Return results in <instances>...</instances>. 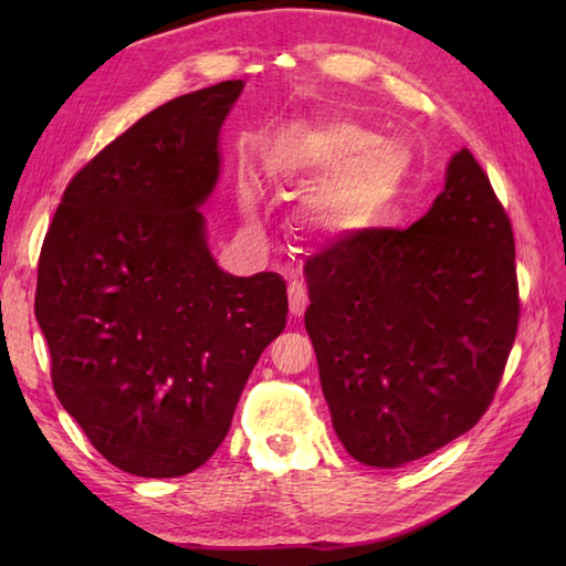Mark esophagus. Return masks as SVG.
Returning <instances> with one entry per match:
<instances>
[{
  "label": "esophagus",
  "instance_id": "1",
  "mask_svg": "<svg viewBox=\"0 0 566 566\" xmlns=\"http://www.w3.org/2000/svg\"><path fill=\"white\" fill-rule=\"evenodd\" d=\"M286 294H290V314L294 318L302 316L308 306L306 286L302 282H290V286H286Z\"/></svg>",
  "mask_w": 566,
  "mask_h": 566
}]
</instances>
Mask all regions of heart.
<instances>
[{"label": "heart", "mask_w": 566, "mask_h": 566, "mask_svg": "<svg viewBox=\"0 0 566 566\" xmlns=\"http://www.w3.org/2000/svg\"><path fill=\"white\" fill-rule=\"evenodd\" d=\"M274 167L302 179L323 177L304 201L308 221L326 233L350 235L377 226L399 203L411 153L350 118H318L282 140ZM240 199L252 207L250 187Z\"/></svg>", "instance_id": "heart-1"}]
</instances>
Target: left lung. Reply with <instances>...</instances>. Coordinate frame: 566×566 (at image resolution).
Returning a JSON list of instances; mask_svg holds the SVG:
<instances>
[{
	"label": "left lung",
	"instance_id": "1",
	"mask_svg": "<svg viewBox=\"0 0 566 566\" xmlns=\"http://www.w3.org/2000/svg\"><path fill=\"white\" fill-rule=\"evenodd\" d=\"M304 314L333 430L357 462L396 469L484 416L518 328L506 211L467 148L406 231L369 228L304 268Z\"/></svg>",
	"mask_w": 566,
	"mask_h": 566
}]
</instances>
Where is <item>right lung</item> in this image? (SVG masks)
I'll use <instances>...</instances> for the list:
<instances>
[{
	"label": "right lung",
	"instance_id": "add662e5",
	"mask_svg": "<svg viewBox=\"0 0 566 566\" xmlns=\"http://www.w3.org/2000/svg\"><path fill=\"white\" fill-rule=\"evenodd\" d=\"M240 92L228 80L143 116L72 177L43 240L35 321L53 389L99 454L136 476L207 462L286 326L282 274L223 272L201 213Z\"/></svg>",
	"mask_w": 566,
	"mask_h": 566
}]
</instances>
